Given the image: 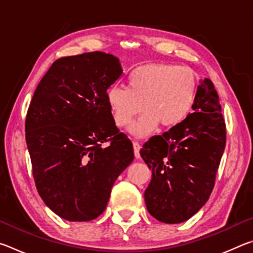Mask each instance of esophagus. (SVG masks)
<instances>
[{"instance_id":"esophagus-1","label":"esophagus","mask_w":253,"mask_h":253,"mask_svg":"<svg viewBox=\"0 0 253 253\" xmlns=\"http://www.w3.org/2000/svg\"><path fill=\"white\" fill-rule=\"evenodd\" d=\"M132 147H134V154L135 157H139V151H140V144L138 142H132Z\"/></svg>"}]
</instances>
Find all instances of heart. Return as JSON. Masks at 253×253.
I'll return each instance as SVG.
<instances>
[{"instance_id": "1", "label": "heart", "mask_w": 253, "mask_h": 253, "mask_svg": "<svg viewBox=\"0 0 253 253\" xmlns=\"http://www.w3.org/2000/svg\"><path fill=\"white\" fill-rule=\"evenodd\" d=\"M128 88L114 84L106 93L116 125H129L140 111L144 114L129 131L145 137L158 124L172 127L187 116L194 102L196 80L193 71L173 63H146L132 69L127 78Z\"/></svg>"}]
</instances>
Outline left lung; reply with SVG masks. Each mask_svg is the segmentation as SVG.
Listing matches in <instances>:
<instances>
[{
	"mask_svg": "<svg viewBox=\"0 0 253 253\" xmlns=\"http://www.w3.org/2000/svg\"><path fill=\"white\" fill-rule=\"evenodd\" d=\"M194 113L140 149L152 169L145 190L147 211L164 223H181L207 203L214 187L226 139L219 96L209 78L201 80Z\"/></svg>",
	"mask_w": 253,
	"mask_h": 253,
	"instance_id": "1",
	"label": "left lung"
}]
</instances>
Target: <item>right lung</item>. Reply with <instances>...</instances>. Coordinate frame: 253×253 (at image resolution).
Instances as JSON below:
<instances>
[{"label": "right lung", "instance_id": "add662e5", "mask_svg": "<svg viewBox=\"0 0 253 253\" xmlns=\"http://www.w3.org/2000/svg\"><path fill=\"white\" fill-rule=\"evenodd\" d=\"M122 74L113 54L71 55L55 60L34 91L25 119L34 182L46 207L65 220L99 216L134 160L106 99Z\"/></svg>", "mask_w": 253, "mask_h": 253}]
</instances>
